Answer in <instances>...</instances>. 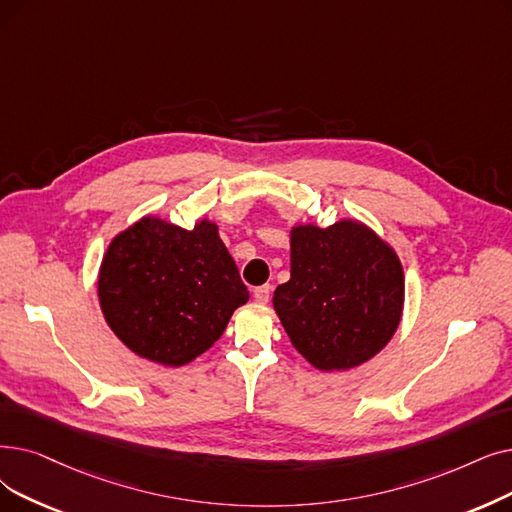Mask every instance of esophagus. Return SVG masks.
<instances>
[{
  "instance_id": "esophagus-1",
  "label": "esophagus",
  "mask_w": 512,
  "mask_h": 512,
  "mask_svg": "<svg viewBox=\"0 0 512 512\" xmlns=\"http://www.w3.org/2000/svg\"><path fill=\"white\" fill-rule=\"evenodd\" d=\"M270 295H272V286L270 284H263V286H257L253 291V297L257 303H268L270 301Z\"/></svg>"
}]
</instances>
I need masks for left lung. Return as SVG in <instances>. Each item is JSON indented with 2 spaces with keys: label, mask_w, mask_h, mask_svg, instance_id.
Returning <instances> with one entry per match:
<instances>
[{
  "label": "left lung",
  "mask_w": 512,
  "mask_h": 512,
  "mask_svg": "<svg viewBox=\"0 0 512 512\" xmlns=\"http://www.w3.org/2000/svg\"><path fill=\"white\" fill-rule=\"evenodd\" d=\"M274 309L293 347L318 370H349L395 335L404 309L402 261L355 219L291 230V280Z\"/></svg>",
  "instance_id": "8db88e82"
}]
</instances>
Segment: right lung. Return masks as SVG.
<instances>
[{
    "instance_id": "right-lung-1",
    "label": "right lung",
    "mask_w": 512,
    "mask_h": 512,
    "mask_svg": "<svg viewBox=\"0 0 512 512\" xmlns=\"http://www.w3.org/2000/svg\"><path fill=\"white\" fill-rule=\"evenodd\" d=\"M98 299L125 347L177 368L224 335L249 291L213 221L184 230L146 215L108 244Z\"/></svg>"
}]
</instances>
